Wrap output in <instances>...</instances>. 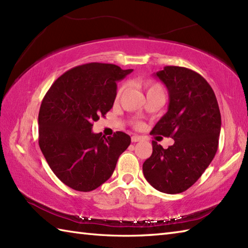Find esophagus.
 <instances>
[{
	"mask_svg": "<svg viewBox=\"0 0 248 248\" xmlns=\"http://www.w3.org/2000/svg\"><path fill=\"white\" fill-rule=\"evenodd\" d=\"M141 140L140 136H138V135H133L132 138H131V140L133 141V143H136V141H140Z\"/></svg>",
	"mask_w": 248,
	"mask_h": 248,
	"instance_id": "34e87169",
	"label": "esophagus"
}]
</instances>
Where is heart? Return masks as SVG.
Masks as SVG:
<instances>
[{
  "mask_svg": "<svg viewBox=\"0 0 248 248\" xmlns=\"http://www.w3.org/2000/svg\"><path fill=\"white\" fill-rule=\"evenodd\" d=\"M141 86H143V88L146 91L147 96H149V94H152V93H163V88L160 84L151 81V80L144 81L143 83H141ZM124 92V85L120 86L117 93H116V100H117V101L121 98V96H123Z\"/></svg>",
  "mask_w": 248,
  "mask_h": 248,
  "instance_id": "b5f03b06",
  "label": "heart"
}]
</instances>
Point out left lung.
Returning a JSON list of instances; mask_svg holds the SVG:
<instances>
[{
	"label": "left lung",
	"mask_w": 248,
	"mask_h": 248,
	"mask_svg": "<svg viewBox=\"0 0 248 248\" xmlns=\"http://www.w3.org/2000/svg\"><path fill=\"white\" fill-rule=\"evenodd\" d=\"M155 76L168 89L170 105L150 134L171 138L175 143L164 149L152 141V155L144 162L143 172L157 191L178 194L191 187L215 156L220 112L212 87L199 73L166 66Z\"/></svg>",
	"instance_id": "obj_1"
}]
</instances>
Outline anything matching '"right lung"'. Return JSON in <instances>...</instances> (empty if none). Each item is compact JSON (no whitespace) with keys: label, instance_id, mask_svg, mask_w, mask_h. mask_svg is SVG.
I'll return each mask as SVG.
<instances>
[{"label":"right lung","instance_id":"add662e5","mask_svg":"<svg viewBox=\"0 0 248 248\" xmlns=\"http://www.w3.org/2000/svg\"><path fill=\"white\" fill-rule=\"evenodd\" d=\"M133 71L89 62L66 71L52 84L38 115L39 147L60 180L76 191L91 192L109 179L131 138L121 131L105 138L93 133L113 108L117 82Z\"/></svg>","mask_w":248,"mask_h":248}]
</instances>
